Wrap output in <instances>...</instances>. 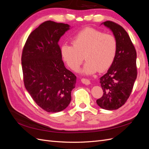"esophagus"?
<instances>
[{
	"label": "esophagus",
	"mask_w": 149,
	"mask_h": 149,
	"mask_svg": "<svg viewBox=\"0 0 149 149\" xmlns=\"http://www.w3.org/2000/svg\"><path fill=\"white\" fill-rule=\"evenodd\" d=\"M81 82L83 83V84H86V85H89V84H91V82H90V81L89 80V79H86V78H82L81 79Z\"/></svg>",
	"instance_id": "1"
}]
</instances>
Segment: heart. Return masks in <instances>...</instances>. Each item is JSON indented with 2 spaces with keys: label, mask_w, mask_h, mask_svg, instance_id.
Returning <instances> with one entry per match:
<instances>
[{
  "label": "heart",
  "mask_w": 149,
  "mask_h": 149,
  "mask_svg": "<svg viewBox=\"0 0 149 149\" xmlns=\"http://www.w3.org/2000/svg\"><path fill=\"white\" fill-rule=\"evenodd\" d=\"M71 45H63L61 55L71 70L76 71L84 60H86L80 72L92 74L98 70L104 72L113 63L117 52V42L113 36L103 33L91 28H86L71 40Z\"/></svg>",
  "instance_id": "1"
}]
</instances>
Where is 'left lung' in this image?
<instances>
[{"instance_id":"left-lung-1","label":"left lung","mask_w":149,"mask_h":149,"mask_svg":"<svg viewBox=\"0 0 149 149\" xmlns=\"http://www.w3.org/2000/svg\"><path fill=\"white\" fill-rule=\"evenodd\" d=\"M113 33L117 42V52L113 63L100 78L103 95L96 101L106 110H116L123 106L132 92L137 78V53L128 33L113 22H103Z\"/></svg>"}]
</instances>
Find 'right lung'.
Wrapping results in <instances>:
<instances>
[{
	"mask_svg": "<svg viewBox=\"0 0 149 149\" xmlns=\"http://www.w3.org/2000/svg\"><path fill=\"white\" fill-rule=\"evenodd\" d=\"M70 26L46 21L31 32L22 55L25 87L33 101L48 112L68 106L76 76L62 60L58 42Z\"/></svg>",
	"mask_w": 149,
	"mask_h": 149,
	"instance_id": "obj_1",
	"label": "right lung"
}]
</instances>
